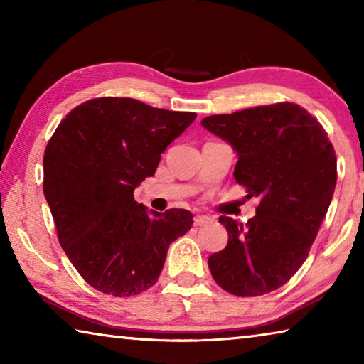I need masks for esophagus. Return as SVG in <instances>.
<instances>
[{
  "mask_svg": "<svg viewBox=\"0 0 364 364\" xmlns=\"http://www.w3.org/2000/svg\"><path fill=\"white\" fill-rule=\"evenodd\" d=\"M210 218L205 217V215H196L194 217V226H207L210 223Z\"/></svg>",
  "mask_w": 364,
  "mask_h": 364,
  "instance_id": "esophagus-1",
  "label": "esophagus"
}]
</instances>
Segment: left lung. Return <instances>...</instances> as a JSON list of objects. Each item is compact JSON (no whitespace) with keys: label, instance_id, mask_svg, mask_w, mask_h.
Wrapping results in <instances>:
<instances>
[{"label":"left lung","instance_id":"obj_1","mask_svg":"<svg viewBox=\"0 0 364 364\" xmlns=\"http://www.w3.org/2000/svg\"><path fill=\"white\" fill-rule=\"evenodd\" d=\"M202 125L234 147L236 183L260 199L245 225L220 217L228 244L208 257L213 279L237 297L276 291L306 260L328 213L334 146L316 117L287 101L210 115Z\"/></svg>","mask_w":364,"mask_h":364}]
</instances>
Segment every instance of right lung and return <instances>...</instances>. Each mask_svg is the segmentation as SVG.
<instances>
[{
	"mask_svg": "<svg viewBox=\"0 0 364 364\" xmlns=\"http://www.w3.org/2000/svg\"><path fill=\"white\" fill-rule=\"evenodd\" d=\"M196 117L132 97H96L72 109L48 141L43 193L59 244L96 291L114 297L147 291L170 244L193 226L189 210L149 213L133 193Z\"/></svg>",
	"mask_w": 364,
	"mask_h": 364,
	"instance_id": "add662e5",
	"label": "right lung"
}]
</instances>
